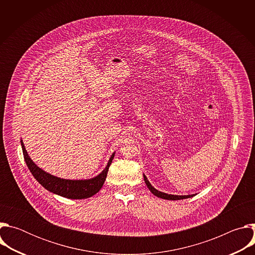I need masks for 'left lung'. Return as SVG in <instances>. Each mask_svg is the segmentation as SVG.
<instances>
[{"instance_id": "8db88e82", "label": "left lung", "mask_w": 255, "mask_h": 255, "mask_svg": "<svg viewBox=\"0 0 255 255\" xmlns=\"http://www.w3.org/2000/svg\"><path fill=\"white\" fill-rule=\"evenodd\" d=\"M143 177H144L145 184H146V186H147V188L149 189V191H150L154 196H156V197H158V198H161V199H164V200L175 201V200H184V199L192 198V197H194V196H195L194 194H193V195H187V196H177V195H170V194L168 195V194L162 193V192H160V191H158V190L154 189V188L151 186V184L149 183V180L147 179L146 175H145L144 173H143Z\"/></svg>"}]
</instances>
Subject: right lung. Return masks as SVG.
<instances>
[{
    "mask_svg": "<svg viewBox=\"0 0 255 255\" xmlns=\"http://www.w3.org/2000/svg\"><path fill=\"white\" fill-rule=\"evenodd\" d=\"M21 146H22L25 162L29 170L31 171L32 175L36 178V180H37L38 183L47 191L55 195H58L60 197H64L72 200L74 199L81 200V199L90 198L96 195L102 189L107 177L109 166H110L115 156V152H114L111 155L110 159H109L107 166L103 169L101 173H99L95 177H92L89 179H66V178H61V177L52 175L46 172L45 170L41 169L30 158L22 140H21Z\"/></svg>",
    "mask_w": 255,
    "mask_h": 255,
    "instance_id": "add662e5",
    "label": "right lung"
}]
</instances>
